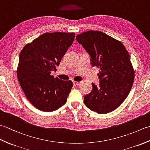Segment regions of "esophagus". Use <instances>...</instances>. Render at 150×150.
Wrapping results in <instances>:
<instances>
[{
  "label": "esophagus",
  "instance_id": "obj_1",
  "mask_svg": "<svg viewBox=\"0 0 150 150\" xmlns=\"http://www.w3.org/2000/svg\"><path fill=\"white\" fill-rule=\"evenodd\" d=\"M73 84L74 86H78L79 84V82H77V81H73Z\"/></svg>",
  "mask_w": 150,
  "mask_h": 150
}]
</instances>
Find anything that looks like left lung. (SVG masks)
I'll return each instance as SVG.
<instances>
[{
  "label": "left lung",
  "instance_id": "1",
  "mask_svg": "<svg viewBox=\"0 0 150 150\" xmlns=\"http://www.w3.org/2000/svg\"><path fill=\"white\" fill-rule=\"evenodd\" d=\"M90 57L92 66L100 68V84L84 97L89 109L98 114L111 112L120 106L129 93L134 70L129 53L120 41L99 31H88L76 37Z\"/></svg>",
  "mask_w": 150,
  "mask_h": 150
}]
</instances>
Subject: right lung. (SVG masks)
Masks as SVG:
<instances>
[{
	"mask_svg": "<svg viewBox=\"0 0 150 150\" xmlns=\"http://www.w3.org/2000/svg\"><path fill=\"white\" fill-rule=\"evenodd\" d=\"M75 33H45L28 44L19 55L17 78L28 100L40 111H55L64 104L71 81L51 75L75 39Z\"/></svg>",
	"mask_w": 150,
	"mask_h": 150,
	"instance_id": "1",
	"label": "right lung"
}]
</instances>
